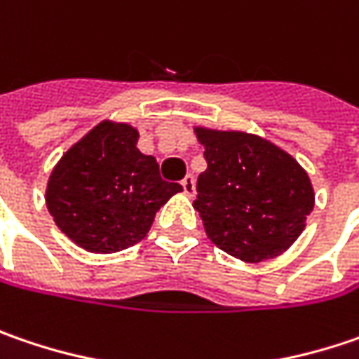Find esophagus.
Segmentation results:
<instances>
[{"mask_svg":"<svg viewBox=\"0 0 359 359\" xmlns=\"http://www.w3.org/2000/svg\"><path fill=\"white\" fill-rule=\"evenodd\" d=\"M182 188H184V194L191 198V196H196V180L191 177V175H186L184 180H182Z\"/></svg>","mask_w":359,"mask_h":359,"instance_id":"obj_1","label":"esophagus"}]
</instances>
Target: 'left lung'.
Masks as SVG:
<instances>
[{
    "label": "left lung",
    "instance_id": "left-lung-1",
    "mask_svg": "<svg viewBox=\"0 0 359 359\" xmlns=\"http://www.w3.org/2000/svg\"><path fill=\"white\" fill-rule=\"evenodd\" d=\"M208 170L194 208L220 250L246 262L275 259L305 228L315 196L309 175L266 139L196 129Z\"/></svg>",
    "mask_w": 359,
    "mask_h": 359
}]
</instances>
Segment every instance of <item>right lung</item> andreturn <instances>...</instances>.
Segmentation results:
<instances>
[{"label":"right lung","mask_w":359,"mask_h":359,"mask_svg":"<svg viewBox=\"0 0 359 359\" xmlns=\"http://www.w3.org/2000/svg\"><path fill=\"white\" fill-rule=\"evenodd\" d=\"M131 125L102 121L54 168L46 206L56 226L88 252H118L141 242L180 184L163 182L151 155L137 149Z\"/></svg>","instance_id":"add662e5"}]
</instances>
